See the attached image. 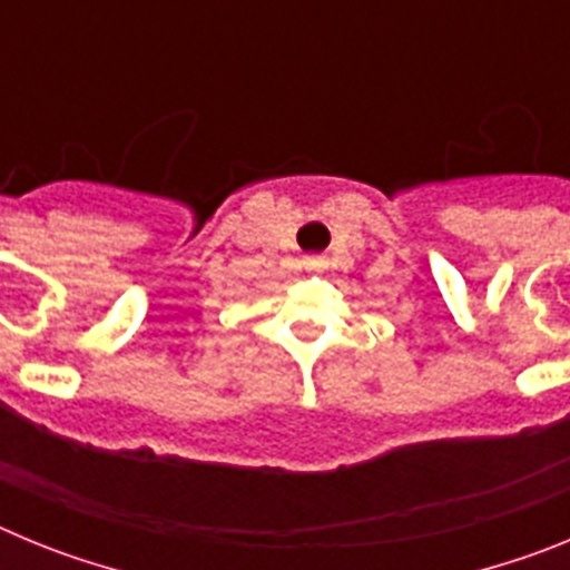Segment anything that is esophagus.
I'll use <instances>...</instances> for the list:
<instances>
[{
	"label": "esophagus",
	"instance_id": "esophagus-1",
	"mask_svg": "<svg viewBox=\"0 0 570 570\" xmlns=\"http://www.w3.org/2000/svg\"><path fill=\"white\" fill-rule=\"evenodd\" d=\"M305 268L322 271V268H325V259H322V256H305Z\"/></svg>",
	"mask_w": 570,
	"mask_h": 570
}]
</instances>
